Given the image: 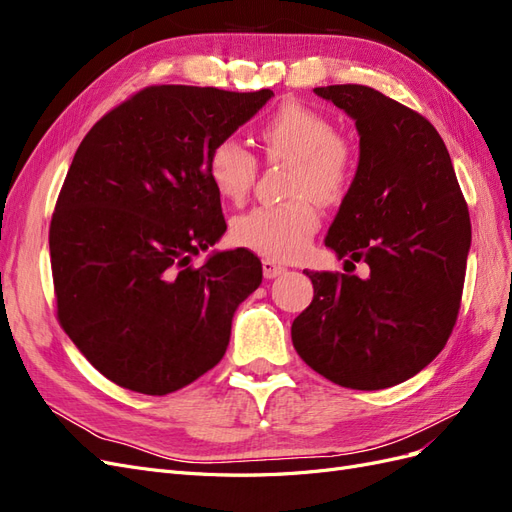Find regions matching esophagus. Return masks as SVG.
Returning <instances> with one entry per match:
<instances>
[{
    "instance_id": "obj_1",
    "label": "esophagus",
    "mask_w": 512,
    "mask_h": 512,
    "mask_svg": "<svg viewBox=\"0 0 512 512\" xmlns=\"http://www.w3.org/2000/svg\"><path fill=\"white\" fill-rule=\"evenodd\" d=\"M284 271H286V267L277 265V262H273V260H262V275H265L267 280H273V277L282 275Z\"/></svg>"
}]
</instances>
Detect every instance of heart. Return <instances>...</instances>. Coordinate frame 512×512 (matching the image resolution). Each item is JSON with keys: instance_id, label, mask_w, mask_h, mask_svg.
I'll return each mask as SVG.
<instances>
[{"instance_id": "b5f03b06", "label": "heart", "mask_w": 512, "mask_h": 512, "mask_svg": "<svg viewBox=\"0 0 512 512\" xmlns=\"http://www.w3.org/2000/svg\"><path fill=\"white\" fill-rule=\"evenodd\" d=\"M258 141L271 162H292L288 194L282 205H258L232 224V241L267 260L299 258L320 226L316 207L339 203L354 179V147L339 134L335 121L299 102H286L258 128ZM215 192L230 203H243L258 175V158L241 143L224 138L207 160Z\"/></svg>"}]
</instances>
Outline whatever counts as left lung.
<instances>
[{"instance_id":"left-lung-1","label":"left lung","mask_w":512,"mask_h":512,"mask_svg":"<svg viewBox=\"0 0 512 512\" xmlns=\"http://www.w3.org/2000/svg\"><path fill=\"white\" fill-rule=\"evenodd\" d=\"M356 121L361 158L324 239L367 277L303 271L314 299L292 322L301 359L327 380L378 391L427 367L461 307L470 213L438 130L365 85L316 87Z\"/></svg>"}]
</instances>
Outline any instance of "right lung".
I'll return each mask as SVG.
<instances>
[{
	"label": "right lung",
	"instance_id": "add662e5",
	"mask_svg": "<svg viewBox=\"0 0 512 512\" xmlns=\"http://www.w3.org/2000/svg\"><path fill=\"white\" fill-rule=\"evenodd\" d=\"M271 96L151 85L76 149L49 230L57 320L121 389L168 395L222 361L262 265L243 247L192 265L226 230L207 160Z\"/></svg>",
	"mask_w": 512,
	"mask_h": 512
}]
</instances>
